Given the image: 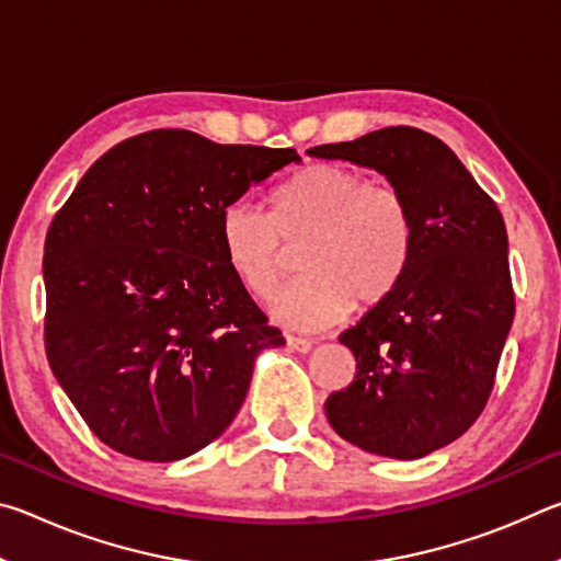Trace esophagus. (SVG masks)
<instances>
[{"label": "esophagus", "mask_w": 561, "mask_h": 561, "mask_svg": "<svg viewBox=\"0 0 561 561\" xmlns=\"http://www.w3.org/2000/svg\"><path fill=\"white\" fill-rule=\"evenodd\" d=\"M287 346L291 351H299V354H309L311 346H314V341H311V339H299V336H287Z\"/></svg>", "instance_id": "esophagus-1"}]
</instances>
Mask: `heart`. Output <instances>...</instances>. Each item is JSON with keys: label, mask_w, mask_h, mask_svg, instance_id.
I'll list each match as a JSON object with an SVG mask.
<instances>
[{"label": "heart", "mask_w": 561, "mask_h": 561, "mask_svg": "<svg viewBox=\"0 0 561 561\" xmlns=\"http://www.w3.org/2000/svg\"><path fill=\"white\" fill-rule=\"evenodd\" d=\"M411 203L391 180L339 163L299 170L272 195V213L237 197L220 213L230 270L252 294H267L301 247L297 279L270 297L274 319L319 331L344 319L354 301L376 307L403 279L413 254Z\"/></svg>", "instance_id": "b5f03b06"}]
</instances>
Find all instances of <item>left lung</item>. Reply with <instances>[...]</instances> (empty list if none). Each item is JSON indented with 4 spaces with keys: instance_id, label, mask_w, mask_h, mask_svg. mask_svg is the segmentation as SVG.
I'll return each mask as SVG.
<instances>
[{
    "instance_id": "obj_1",
    "label": "left lung",
    "mask_w": 561,
    "mask_h": 561,
    "mask_svg": "<svg viewBox=\"0 0 561 561\" xmlns=\"http://www.w3.org/2000/svg\"><path fill=\"white\" fill-rule=\"evenodd\" d=\"M307 153L374 168L411 203V262L339 336L356 378L324 408L331 428L360 450L423 458L460 438L495 386L515 319L505 220L458 156L421 128L391 126Z\"/></svg>"
}]
</instances>
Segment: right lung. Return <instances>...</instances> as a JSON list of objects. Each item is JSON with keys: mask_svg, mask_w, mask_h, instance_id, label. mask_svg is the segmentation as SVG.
<instances>
[{"mask_svg": "<svg viewBox=\"0 0 561 561\" xmlns=\"http://www.w3.org/2000/svg\"><path fill=\"white\" fill-rule=\"evenodd\" d=\"M294 148L140 133L103 153L44 242L46 358L108 448L173 462L220 438L282 346L225 260L220 213Z\"/></svg>", "mask_w": 561, "mask_h": 561, "instance_id": "obj_1", "label": "right lung"}]
</instances>
